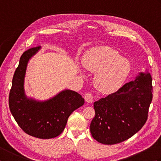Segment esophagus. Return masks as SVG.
Returning a JSON list of instances; mask_svg holds the SVG:
<instances>
[{"instance_id": "1", "label": "esophagus", "mask_w": 161, "mask_h": 161, "mask_svg": "<svg viewBox=\"0 0 161 161\" xmlns=\"http://www.w3.org/2000/svg\"><path fill=\"white\" fill-rule=\"evenodd\" d=\"M84 99L88 103H92L93 101V95H92L90 93H86L84 95Z\"/></svg>"}]
</instances>
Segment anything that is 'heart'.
Masks as SVG:
<instances>
[{
	"instance_id": "heart-1",
	"label": "heart",
	"mask_w": 161,
	"mask_h": 161,
	"mask_svg": "<svg viewBox=\"0 0 161 161\" xmlns=\"http://www.w3.org/2000/svg\"><path fill=\"white\" fill-rule=\"evenodd\" d=\"M84 66L95 73L93 82L101 93L117 91L131 72V65L118 50L108 46L93 47L84 54Z\"/></svg>"
}]
</instances>
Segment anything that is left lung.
Returning <instances> with one entry per match:
<instances>
[{"mask_svg": "<svg viewBox=\"0 0 161 161\" xmlns=\"http://www.w3.org/2000/svg\"><path fill=\"white\" fill-rule=\"evenodd\" d=\"M152 79L148 72L118 91L94 102L95 115L90 131L93 138L104 145H114L130 138L147 119L152 101Z\"/></svg>", "mask_w": 161, "mask_h": 161, "instance_id": "left-lung-1", "label": "left lung"}]
</instances>
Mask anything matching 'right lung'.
I'll use <instances>...</instances> for the list:
<instances>
[{"mask_svg":"<svg viewBox=\"0 0 161 161\" xmlns=\"http://www.w3.org/2000/svg\"><path fill=\"white\" fill-rule=\"evenodd\" d=\"M32 47L20 58L9 92V106L16 122L28 135L41 139H50L60 135L68 118L75 110L84 104L78 93L64 90L46 101H38L26 96L24 81L29 60L40 50Z\"/></svg>","mask_w":161,"mask_h":161,"instance_id":"add662e5","label":"right lung"}]
</instances>
